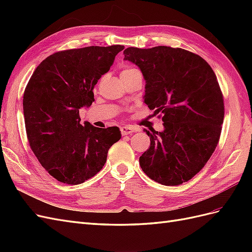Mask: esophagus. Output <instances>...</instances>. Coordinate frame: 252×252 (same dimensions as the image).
Returning a JSON list of instances; mask_svg holds the SVG:
<instances>
[{"label":"esophagus","instance_id":"1","mask_svg":"<svg viewBox=\"0 0 252 252\" xmlns=\"http://www.w3.org/2000/svg\"><path fill=\"white\" fill-rule=\"evenodd\" d=\"M135 131V129L130 127V126H123L121 127V133L123 135H127V134H131Z\"/></svg>","mask_w":252,"mask_h":252}]
</instances>
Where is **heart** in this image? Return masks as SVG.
Segmentation results:
<instances>
[{"instance_id": "heart-1", "label": "heart", "mask_w": 252, "mask_h": 252, "mask_svg": "<svg viewBox=\"0 0 252 252\" xmlns=\"http://www.w3.org/2000/svg\"><path fill=\"white\" fill-rule=\"evenodd\" d=\"M133 70H136V69H134V68H131V67H127V68H125V69H123V71L121 72V74L131 72V71H133Z\"/></svg>"}]
</instances>
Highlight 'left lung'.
Instances as JSON below:
<instances>
[{
	"mask_svg": "<svg viewBox=\"0 0 252 252\" xmlns=\"http://www.w3.org/2000/svg\"><path fill=\"white\" fill-rule=\"evenodd\" d=\"M124 60L140 68L144 103L162 113V131L144 129L150 146L140 157L148 177L166 186L192 179L215 151L224 120L217 75L200 56L182 48L128 47Z\"/></svg>",
	"mask_w": 252,
	"mask_h": 252,
	"instance_id": "obj_1",
	"label": "left lung"
}]
</instances>
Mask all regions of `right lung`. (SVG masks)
<instances>
[{"label": "right lung", "mask_w": 252, "mask_h": 252, "mask_svg": "<svg viewBox=\"0 0 252 252\" xmlns=\"http://www.w3.org/2000/svg\"><path fill=\"white\" fill-rule=\"evenodd\" d=\"M123 49L111 45L56 52L36 67L27 84L23 110L30 148L61 183L78 185L94 177L121 139L119 127L81 124L80 109L94 102V85Z\"/></svg>", "instance_id": "obj_1"}]
</instances>
